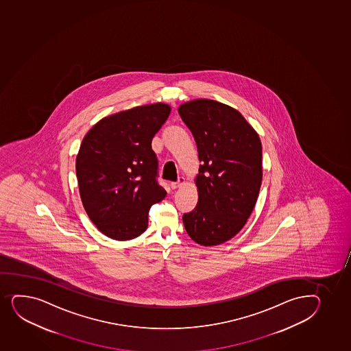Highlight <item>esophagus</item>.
I'll return each mask as SVG.
<instances>
[{"label": "esophagus", "instance_id": "1", "mask_svg": "<svg viewBox=\"0 0 351 351\" xmlns=\"http://www.w3.org/2000/svg\"><path fill=\"white\" fill-rule=\"evenodd\" d=\"M185 183V178H178V182H171L170 183V186H171V189H178L181 186L182 184H184Z\"/></svg>", "mask_w": 351, "mask_h": 351}]
</instances>
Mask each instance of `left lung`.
<instances>
[{"label": "left lung", "instance_id": "1", "mask_svg": "<svg viewBox=\"0 0 351 351\" xmlns=\"http://www.w3.org/2000/svg\"><path fill=\"white\" fill-rule=\"evenodd\" d=\"M193 133L202 165L195 178L198 203L183 215L198 245H221L243 228L262 183V143L238 110L208 98L178 106Z\"/></svg>", "mask_w": 351, "mask_h": 351}]
</instances>
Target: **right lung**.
I'll use <instances>...</instances> for the list:
<instances>
[{
	"mask_svg": "<svg viewBox=\"0 0 351 351\" xmlns=\"http://www.w3.org/2000/svg\"><path fill=\"white\" fill-rule=\"evenodd\" d=\"M166 103L134 106L97 121L76 156L80 197L99 232L126 241L147 230L152 205L166 197L156 182L152 139L169 117Z\"/></svg>",
	"mask_w": 351,
	"mask_h": 351,
	"instance_id": "add662e5",
	"label": "right lung"
}]
</instances>
